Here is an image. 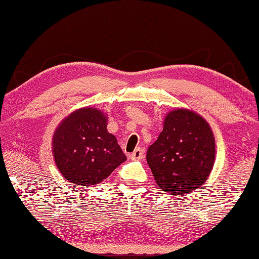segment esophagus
<instances>
[{
	"instance_id": "34e87169",
	"label": "esophagus",
	"mask_w": 259,
	"mask_h": 259,
	"mask_svg": "<svg viewBox=\"0 0 259 259\" xmlns=\"http://www.w3.org/2000/svg\"><path fill=\"white\" fill-rule=\"evenodd\" d=\"M143 155H144V151L142 150V148H136V150L131 153V155H130V157L133 160H140L143 157Z\"/></svg>"
}]
</instances>
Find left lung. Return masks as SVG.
I'll return each instance as SVG.
<instances>
[{"mask_svg":"<svg viewBox=\"0 0 259 259\" xmlns=\"http://www.w3.org/2000/svg\"><path fill=\"white\" fill-rule=\"evenodd\" d=\"M214 157L216 145L210 124L188 108H175L165 114L163 130L146 154L157 186L175 196L202 186L213 168Z\"/></svg>","mask_w":259,"mask_h":259,"instance_id":"8db88e82","label":"left lung"}]
</instances>
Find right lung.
<instances>
[{
	"instance_id": "add662e5",
	"label": "right lung",
	"mask_w": 259,
	"mask_h": 259,
	"mask_svg": "<svg viewBox=\"0 0 259 259\" xmlns=\"http://www.w3.org/2000/svg\"><path fill=\"white\" fill-rule=\"evenodd\" d=\"M107 114L96 107L72 112L52 136L57 168L75 185H97L126 160L115 136L107 131Z\"/></svg>"
}]
</instances>
